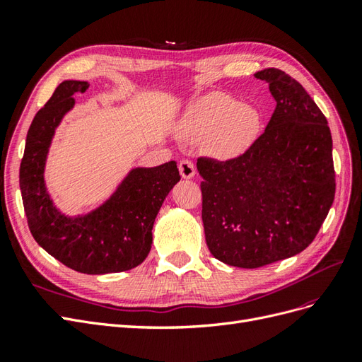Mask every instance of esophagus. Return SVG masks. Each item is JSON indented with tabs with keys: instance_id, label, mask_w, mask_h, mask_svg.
<instances>
[{
	"instance_id": "obj_1",
	"label": "esophagus",
	"mask_w": 362,
	"mask_h": 362,
	"mask_svg": "<svg viewBox=\"0 0 362 362\" xmlns=\"http://www.w3.org/2000/svg\"><path fill=\"white\" fill-rule=\"evenodd\" d=\"M178 169H180V173H181V177H182L184 180L193 178L194 173H196L194 164H193L190 160H181Z\"/></svg>"
}]
</instances>
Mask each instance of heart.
<instances>
[{"mask_svg":"<svg viewBox=\"0 0 362 362\" xmlns=\"http://www.w3.org/2000/svg\"><path fill=\"white\" fill-rule=\"evenodd\" d=\"M261 128V113L254 105L235 98L208 93L198 98L182 113L177 131L187 140L210 139L211 152L218 158L238 157L254 144Z\"/></svg>","mask_w":362,"mask_h":362,"instance_id":"b5f03b06","label":"heart"}]
</instances>
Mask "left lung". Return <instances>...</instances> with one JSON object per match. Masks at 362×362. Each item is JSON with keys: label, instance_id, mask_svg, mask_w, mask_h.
I'll use <instances>...</instances> for the list:
<instances>
[{"label": "left lung", "instance_id": "obj_1", "mask_svg": "<svg viewBox=\"0 0 362 362\" xmlns=\"http://www.w3.org/2000/svg\"><path fill=\"white\" fill-rule=\"evenodd\" d=\"M276 108L237 158H198L206 246L228 266L257 269L311 245L335 196L332 137L320 108L281 69L255 74Z\"/></svg>", "mask_w": 362, "mask_h": 362}]
</instances>
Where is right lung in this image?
Here are the masks:
<instances>
[{"instance_id": "add662e5", "label": "right lung", "mask_w": 362, "mask_h": 362, "mask_svg": "<svg viewBox=\"0 0 362 362\" xmlns=\"http://www.w3.org/2000/svg\"><path fill=\"white\" fill-rule=\"evenodd\" d=\"M89 83L64 80L36 113L25 140L19 187L31 235L64 266L87 275L134 269L148 257L152 226L173 185L180 181L177 163L128 172L110 198L95 210L66 216L54 205L45 184V164L57 127Z\"/></svg>"}]
</instances>
